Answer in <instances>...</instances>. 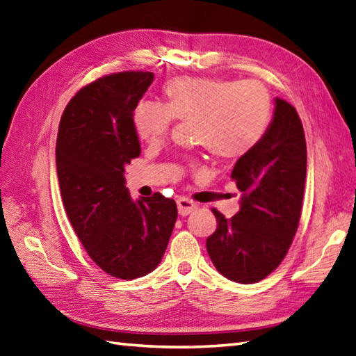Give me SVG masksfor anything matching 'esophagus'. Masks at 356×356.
<instances>
[{"mask_svg":"<svg viewBox=\"0 0 356 356\" xmlns=\"http://www.w3.org/2000/svg\"><path fill=\"white\" fill-rule=\"evenodd\" d=\"M197 207H198V203L193 202V200H191V198H186V197L177 198V209H179V213L181 216H186L191 212H194Z\"/></svg>","mask_w":356,"mask_h":356,"instance_id":"esophagus-1","label":"esophagus"}]
</instances>
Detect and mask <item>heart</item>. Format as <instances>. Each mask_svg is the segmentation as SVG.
<instances>
[{
	"label": "heart",
	"instance_id": "obj_1",
	"mask_svg": "<svg viewBox=\"0 0 356 356\" xmlns=\"http://www.w3.org/2000/svg\"><path fill=\"white\" fill-rule=\"evenodd\" d=\"M163 104L141 102L132 122L140 141L161 145L172 123H189L193 140L215 158L239 159L265 138L272 97L259 81L177 76L162 88Z\"/></svg>",
	"mask_w": 356,
	"mask_h": 356
}]
</instances>
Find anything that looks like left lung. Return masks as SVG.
<instances>
[{"mask_svg":"<svg viewBox=\"0 0 356 356\" xmlns=\"http://www.w3.org/2000/svg\"><path fill=\"white\" fill-rule=\"evenodd\" d=\"M305 176L302 122L295 106L277 97L265 138L232 171L242 193L241 211L225 218L212 209L218 225L206 248L221 275L252 284L280 266L299 225Z\"/></svg>","mask_w":356,"mask_h":356,"instance_id":"8db88e82","label":"left lung"}]
</instances>
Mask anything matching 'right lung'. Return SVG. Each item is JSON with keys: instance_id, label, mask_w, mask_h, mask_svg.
Listing matches in <instances>:
<instances>
[{"instance_id": "add662e5", "label": "right lung", "mask_w": 356, "mask_h": 356, "mask_svg": "<svg viewBox=\"0 0 356 356\" xmlns=\"http://www.w3.org/2000/svg\"><path fill=\"white\" fill-rule=\"evenodd\" d=\"M152 72L105 75L81 88L61 115L57 172L63 204L90 259L108 275H147L167 250L177 220L172 198L154 193L134 202L124 165L141 149L132 115Z\"/></svg>"}]
</instances>
